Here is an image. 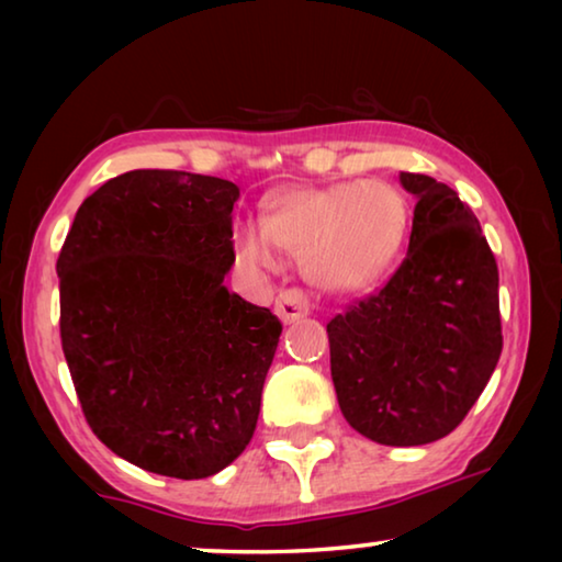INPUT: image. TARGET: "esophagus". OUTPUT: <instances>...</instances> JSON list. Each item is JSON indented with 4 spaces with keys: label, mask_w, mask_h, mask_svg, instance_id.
<instances>
[{
    "label": "esophagus",
    "mask_w": 562,
    "mask_h": 562,
    "mask_svg": "<svg viewBox=\"0 0 562 562\" xmlns=\"http://www.w3.org/2000/svg\"><path fill=\"white\" fill-rule=\"evenodd\" d=\"M274 315L282 319V325H294L310 315V302L300 290H284L274 300Z\"/></svg>",
    "instance_id": "1"
}]
</instances>
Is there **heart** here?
Instances as JSON below:
<instances>
[{
	"label": "heart",
	"instance_id": "heart-1",
	"mask_svg": "<svg viewBox=\"0 0 562 562\" xmlns=\"http://www.w3.org/2000/svg\"><path fill=\"white\" fill-rule=\"evenodd\" d=\"M412 211L386 180L288 188L265 203L262 221L235 227V258L247 270H282V254L300 258L315 288L355 294L386 278L402 255Z\"/></svg>",
	"mask_w": 562,
	"mask_h": 562
}]
</instances>
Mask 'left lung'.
Masks as SVG:
<instances>
[{"label":"left lung","mask_w":562,"mask_h":562,"mask_svg":"<svg viewBox=\"0 0 562 562\" xmlns=\"http://www.w3.org/2000/svg\"><path fill=\"white\" fill-rule=\"evenodd\" d=\"M416 198L408 252L386 288L327 325L341 414L384 446H424L463 422L498 364V268L456 190L398 173Z\"/></svg>","instance_id":"1"}]
</instances>
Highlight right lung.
Returning <instances> with one entry per match:
<instances>
[{"label":"right lung","instance_id":"add662e5","mask_svg":"<svg viewBox=\"0 0 562 562\" xmlns=\"http://www.w3.org/2000/svg\"><path fill=\"white\" fill-rule=\"evenodd\" d=\"M237 198L223 178L128 170L81 203L56 260L83 416L113 453L170 479L245 451L282 335L225 288Z\"/></svg>","mask_w":562,"mask_h":562}]
</instances>
